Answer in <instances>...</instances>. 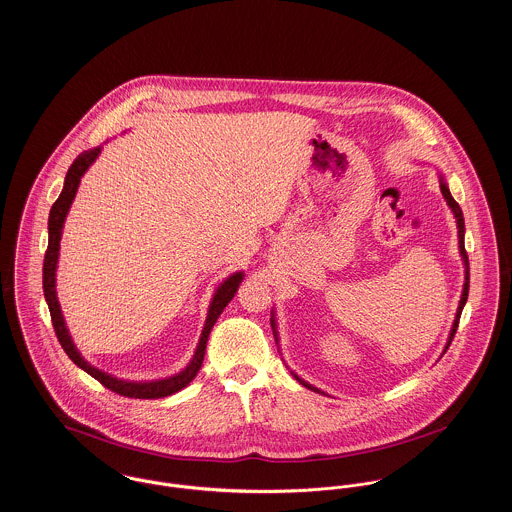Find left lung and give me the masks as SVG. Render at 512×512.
<instances>
[{"instance_id": "8db88e82", "label": "left lung", "mask_w": 512, "mask_h": 512, "mask_svg": "<svg viewBox=\"0 0 512 512\" xmlns=\"http://www.w3.org/2000/svg\"><path fill=\"white\" fill-rule=\"evenodd\" d=\"M440 191H442V195H444V199H446V203L450 205V209H452V213H454V217H456V225H458V244H460V254H462V260H464V268H465V281H464V291H462V299H460V305H458V313H456V319H454V325H452V330H450V336H448V342H446V346H444V352L442 354H446V350H448V346L452 344V338H454V334H456V330H458V323H460V317H462V311H464L465 301H467V291H469V260H467V252H465L464 246V234H465V223H464V213H462V209H460V205L456 203V199L452 197V193H450V189L446 186V182H444V178L440 176ZM272 328H274V336H276V340H278V326H276V317H274V313H272ZM293 373V372H291ZM293 377L301 383V385H305L307 389H311V391H317V393H323L321 389H317V387H313L311 383H307V381H303L297 373H293Z\"/></svg>"}]
</instances>
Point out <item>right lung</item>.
<instances>
[{"mask_svg": "<svg viewBox=\"0 0 512 512\" xmlns=\"http://www.w3.org/2000/svg\"><path fill=\"white\" fill-rule=\"evenodd\" d=\"M99 152H101L99 146L92 148V150H86V152H82L72 162V166L68 168L66 180H64L62 193L54 201V205L50 209V215H48V248L47 254H45V264H43V289H45V299H47L50 319H52L56 338H58L60 346L64 348V352L68 354V358L78 368H82L84 372L90 373L92 377H95L107 389H111V391H115V393H119L123 397H131V399H160V397H168V395L178 393L180 389H184L187 383L199 372V368L203 364L209 332H211L213 325L217 323V319L223 313V309L231 303V299H233L240 281L244 278V274L236 272V274L229 276L217 287V291H215V295L211 299V305H209V313H207V319H205V326H203L199 344H197L195 354H193L191 362L187 364L186 370H182V372L176 373V375H170L166 379H156V381H123V379H117V377H113L109 373L93 368L92 364H88L82 358V354L78 352V348L74 346L72 336L68 334V328L64 325V317H62V311H60V305H58V297H56V287L54 285H56V264H58V250H60V238H62L64 219H66V215L70 211V205H72V201L76 197V191H78L82 176L86 174V170L95 162Z\"/></svg>", "mask_w": 512, "mask_h": 512, "instance_id": "right-lung-1", "label": "right lung"}]
</instances>
